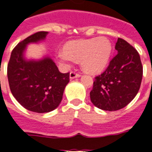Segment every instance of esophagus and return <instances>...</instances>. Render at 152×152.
I'll use <instances>...</instances> for the list:
<instances>
[{
    "instance_id": "1",
    "label": "esophagus",
    "mask_w": 152,
    "mask_h": 152,
    "mask_svg": "<svg viewBox=\"0 0 152 152\" xmlns=\"http://www.w3.org/2000/svg\"><path fill=\"white\" fill-rule=\"evenodd\" d=\"M80 75L78 73H76V72H71L70 74H69V78H70V80L77 78V77H80Z\"/></svg>"
}]
</instances>
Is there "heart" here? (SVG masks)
Masks as SVG:
<instances>
[{"label":"heart","mask_w":152,"mask_h":152,"mask_svg":"<svg viewBox=\"0 0 152 152\" xmlns=\"http://www.w3.org/2000/svg\"><path fill=\"white\" fill-rule=\"evenodd\" d=\"M112 53V44L103 36L67 42L60 51L58 61L68 67L74 61H80L81 68L89 74H99L107 67Z\"/></svg>","instance_id":"1"}]
</instances>
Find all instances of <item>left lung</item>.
<instances>
[{
    "label": "left lung",
    "mask_w": 152,
    "mask_h": 152,
    "mask_svg": "<svg viewBox=\"0 0 152 152\" xmlns=\"http://www.w3.org/2000/svg\"><path fill=\"white\" fill-rule=\"evenodd\" d=\"M117 53L107 69L96 76L90 92L91 101L102 110L116 111L126 106L139 91L143 76L137 50L122 39L115 46Z\"/></svg>",
    "instance_id": "1"
}]
</instances>
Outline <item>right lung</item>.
Here are the masks:
<instances>
[{"label":"right lung","mask_w":152,"mask_h":152,"mask_svg":"<svg viewBox=\"0 0 152 152\" xmlns=\"http://www.w3.org/2000/svg\"><path fill=\"white\" fill-rule=\"evenodd\" d=\"M47 34L37 32L20 42L13 49L8 64L12 94L21 106L34 113H48L57 108L69 82V72H60L47 55L38 60L25 57L27 46L44 41Z\"/></svg>","instance_id":"obj_1"}]
</instances>
